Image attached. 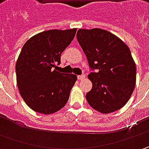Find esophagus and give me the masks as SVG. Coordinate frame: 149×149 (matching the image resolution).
Listing matches in <instances>:
<instances>
[{"label": "esophagus", "instance_id": "obj_1", "mask_svg": "<svg viewBox=\"0 0 149 149\" xmlns=\"http://www.w3.org/2000/svg\"><path fill=\"white\" fill-rule=\"evenodd\" d=\"M77 78L79 80H83V79H84V78H85V75H84V74H82V75H78Z\"/></svg>", "mask_w": 149, "mask_h": 149}]
</instances>
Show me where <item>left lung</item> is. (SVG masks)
I'll return each instance as SVG.
<instances>
[{
    "instance_id": "1",
    "label": "left lung",
    "mask_w": 149,
    "mask_h": 149,
    "mask_svg": "<svg viewBox=\"0 0 149 149\" xmlns=\"http://www.w3.org/2000/svg\"><path fill=\"white\" fill-rule=\"evenodd\" d=\"M77 40L85 54L91 72L92 89L86 100L94 109L109 113L123 108L136 83V65L122 40L105 30L79 29Z\"/></svg>"
}]
</instances>
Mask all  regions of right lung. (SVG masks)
<instances>
[{"label": "right lung", "mask_w": 149, "mask_h": 149, "mask_svg": "<svg viewBox=\"0 0 149 149\" xmlns=\"http://www.w3.org/2000/svg\"><path fill=\"white\" fill-rule=\"evenodd\" d=\"M77 29L50 30L30 38L15 64L20 95L32 110L51 114L65 105L77 80L73 74L53 70L61 53L71 43Z\"/></svg>", "instance_id": "obj_1"}]
</instances>
